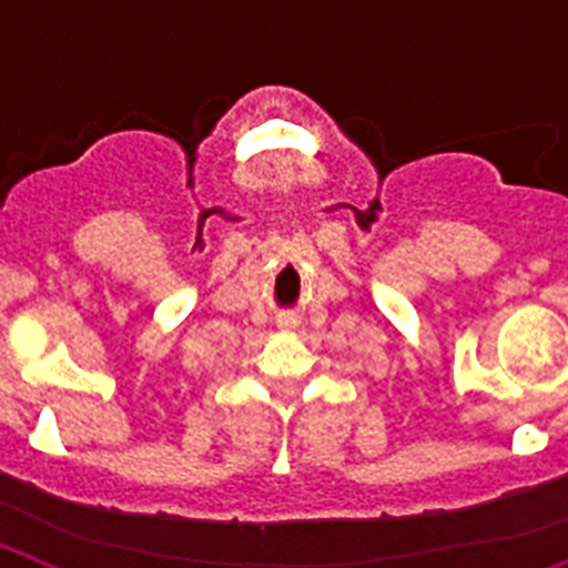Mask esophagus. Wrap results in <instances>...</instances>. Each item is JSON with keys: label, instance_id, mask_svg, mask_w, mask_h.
Instances as JSON below:
<instances>
[{"label": "esophagus", "instance_id": "obj_1", "mask_svg": "<svg viewBox=\"0 0 568 568\" xmlns=\"http://www.w3.org/2000/svg\"><path fill=\"white\" fill-rule=\"evenodd\" d=\"M295 324H298V321H295V315H293V313L281 315V318H278V327H284V329H293Z\"/></svg>", "mask_w": 568, "mask_h": 568}]
</instances>
